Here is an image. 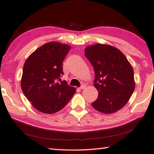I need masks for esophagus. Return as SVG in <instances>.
Instances as JSON below:
<instances>
[{
    "instance_id": "esophagus-1",
    "label": "esophagus",
    "mask_w": 154,
    "mask_h": 154,
    "mask_svg": "<svg viewBox=\"0 0 154 154\" xmlns=\"http://www.w3.org/2000/svg\"><path fill=\"white\" fill-rule=\"evenodd\" d=\"M85 87H86V85L83 84V85H82L81 86V87H79V89H81V90H82V89H85Z\"/></svg>"
}]
</instances>
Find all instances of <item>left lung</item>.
<instances>
[{
	"label": "left lung",
	"instance_id": "1",
	"mask_svg": "<svg viewBox=\"0 0 154 154\" xmlns=\"http://www.w3.org/2000/svg\"><path fill=\"white\" fill-rule=\"evenodd\" d=\"M85 56L94 67V85L98 91L92 106L105 114L119 110L129 100L135 86L127 58L119 49L101 44L87 47Z\"/></svg>",
	"mask_w": 154,
	"mask_h": 154
}]
</instances>
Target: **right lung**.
Returning <instances> with one entry per match:
<instances>
[{
    "instance_id": "obj_1",
    "label": "right lung",
    "mask_w": 154,
    "mask_h": 154,
    "mask_svg": "<svg viewBox=\"0 0 154 154\" xmlns=\"http://www.w3.org/2000/svg\"><path fill=\"white\" fill-rule=\"evenodd\" d=\"M70 50L71 46L67 44L51 42L35 50L25 62L21 82L22 91L33 107L41 112H57L75 93V88L60 79L64 74L63 62Z\"/></svg>"
}]
</instances>
